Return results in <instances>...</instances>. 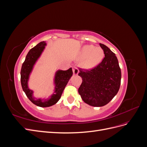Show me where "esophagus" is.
I'll list each match as a JSON object with an SVG mask.
<instances>
[{
  "label": "esophagus",
  "mask_w": 147,
  "mask_h": 147,
  "mask_svg": "<svg viewBox=\"0 0 147 147\" xmlns=\"http://www.w3.org/2000/svg\"><path fill=\"white\" fill-rule=\"evenodd\" d=\"M73 73H74V75H77L78 74L79 70L76 67H74L73 68Z\"/></svg>",
  "instance_id": "esophagus-1"
}]
</instances>
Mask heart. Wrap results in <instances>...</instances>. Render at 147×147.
Here are the masks:
<instances>
[{
  "label": "heart",
  "mask_w": 147,
  "mask_h": 147,
  "mask_svg": "<svg viewBox=\"0 0 147 147\" xmlns=\"http://www.w3.org/2000/svg\"><path fill=\"white\" fill-rule=\"evenodd\" d=\"M104 56V50L100 47L84 45L80 51L81 58H85L83 65L86 69L95 67L102 61Z\"/></svg>",
  "instance_id": "b5f03b06"
}]
</instances>
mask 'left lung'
I'll use <instances>...</instances> for the list:
<instances>
[{
	"label": "left lung",
	"mask_w": 147,
	"mask_h": 147,
	"mask_svg": "<svg viewBox=\"0 0 147 147\" xmlns=\"http://www.w3.org/2000/svg\"><path fill=\"white\" fill-rule=\"evenodd\" d=\"M99 45L105 55L103 60L91 70L80 69L78 74L82 78L78 93L86 104L93 107L107 104L118 92L121 79L116 55L104 44Z\"/></svg>",
	"instance_id": "1"
}]
</instances>
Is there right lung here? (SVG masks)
Returning <instances> with one entry per match:
<instances>
[{"label":"right lung","mask_w":147,"mask_h":147,"mask_svg":"<svg viewBox=\"0 0 147 147\" xmlns=\"http://www.w3.org/2000/svg\"><path fill=\"white\" fill-rule=\"evenodd\" d=\"M46 46L47 42L43 41L30 49L26 57L21 70V83L22 88L29 99L34 104L40 107H48L55 105L58 102L65 86L73 75L72 68L67 70H57L56 71L53 79L55 89L53 94L47 99H37L34 96V91L29 88L28 82L34 65L41 56Z\"/></svg>","instance_id":"add662e5"}]
</instances>
